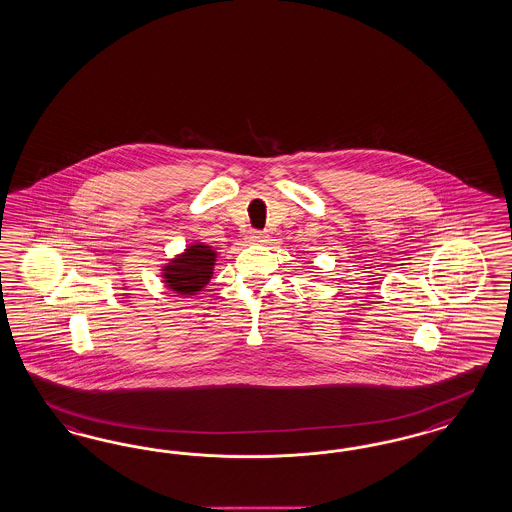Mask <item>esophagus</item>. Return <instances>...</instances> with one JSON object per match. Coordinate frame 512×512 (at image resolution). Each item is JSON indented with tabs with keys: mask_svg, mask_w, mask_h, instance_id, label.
<instances>
[{
	"mask_svg": "<svg viewBox=\"0 0 512 512\" xmlns=\"http://www.w3.org/2000/svg\"><path fill=\"white\" fill-rule=\"evenodd\" d=\"M266 238H268V234L264 233V231H251L248 234L249 244H264Z\"/></svg>",
	"mask_w": 512,
	"mask_h": 512,
	"instance_id": "34e87169",
	"label": "esophagus"
}]
</instances>
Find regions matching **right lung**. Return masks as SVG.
I'll return each mask as SVG.
<instances>
[{
  "label": "right lung",
  "mask_w": 512,
  "mask_h": 512,
  "mask_svg": "<svg viewBox=\"0 0 512 512\" xmlns=\"http://www.w3.org/2000/svg\"><path fill=\"white\" fill-rule=\"evenodd\" d=\"M216 259V249L212 246L193 242L180 255L169 259L161 268V278L165 287L178 295H197L210 283Z\"/></svg>",
  "instance_id": "1"
}]
</instances>
